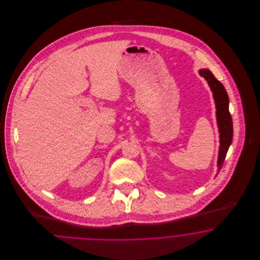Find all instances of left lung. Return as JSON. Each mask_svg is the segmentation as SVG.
Listing matches in <instances>:
<instances>
[{"label":"left lung","mask_w":260,"mask_h":260,"mask_svg":"<svg viewBox=\"0 0 260 260\" xmlns=\"http://www.w3.org/2000/svg\"><path fill=\"white\" fill-rule=\"evenodd\" d=\"M199 74L204 77L208 82L215 103V114L220 142L217 159V173H219L233 139V122L229 112V98L225 87L218 80L215 79L209 69H200Z\"/></svg>","instance_id":"8db88e82"}]
</instances>
